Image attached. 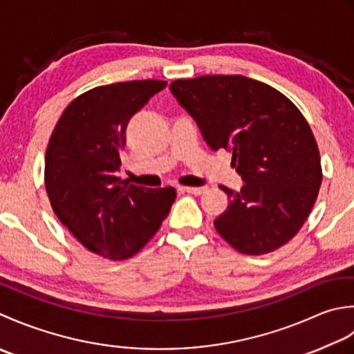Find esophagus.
I'll return each instance as SVG.
<instances>
[{
  "mask_svg": "<svg viewBox=\"0 0 354 354\" xmlns=\"http://www.w3.org/2000/svg\"><path fill=\"white\" fill-rule=\"evenodd\" d=\"M182 191L194 194V196H201L206 192V186H183Z\"/></svg>",
  "mask_w": 354,
  "mask_h": 354,
  "instance_id": "34e87169",
  "label": "esophagus"
}]
</instances>
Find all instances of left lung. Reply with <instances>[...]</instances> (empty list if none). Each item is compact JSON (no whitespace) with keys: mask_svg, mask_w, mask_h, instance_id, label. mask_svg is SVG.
Returning <instances> with one entry per match:
<instances>
[{"mask_svg":"<svg viewBox=\"0 0 354 354\" xmlns=\"http://www.w3.org/2000/svg\"><path fill=\"white\" fill-rule=\"evenodd\" d=\"M177 102L196 120L214 151L232 153L244 185L227 194L214 221L217 232L246 255H261L292 240L304 225L322 182L315 136L283 93L241 75L171 82Z\"/></svg>","mask_w":354,"mask_h":354,"instance_id":"obj_1","label":"left lung"}]
</instances>
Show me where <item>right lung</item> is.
I'll return each mask as SVG.
<instances>
[{"label": "right lung", "instance_id": "1", "mask_svg": "<svg viewBox=\"0 0 354 354\" xmlns=\"http://www.w3.org/2000/svg\"><path fill=\"white\" fill-rule=\"evenodd\" d=\"M167 82H118L76 97L57 120L46 153V189L57 218L90 252L136 255L156 235L176 200L174 187L122 182L127 127Z\"/></svg>", "mask_w": 354, "mask_h": 354}]
</instances>
